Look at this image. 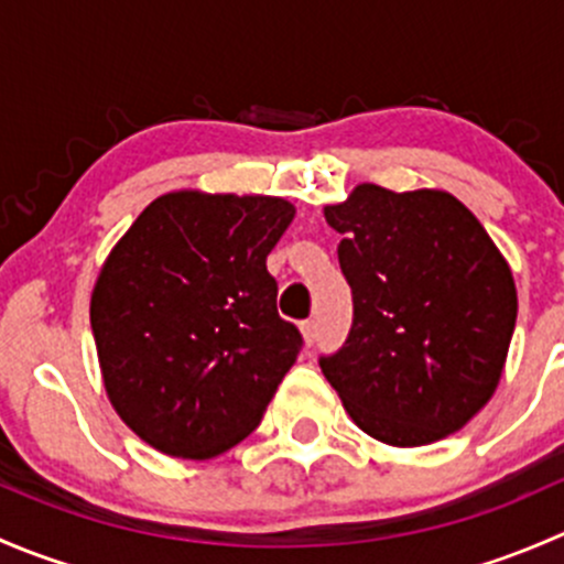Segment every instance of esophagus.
<instances>
[{"label":"esophagus","mask_w":564,"mask_h":564,"mask_svg":"<svg viewBox=\"0 0 564 564\" xmlns=\"http://www.w3.org/2000/svg\"><path fill=\"white\" fill-rule=\"evenodd\" d=\"M300 329H303V338H305V344H314L316 340V322L314 318H305L303 324H300Z\"/></svg>","instance_id":"34e87169"}]
</instances>
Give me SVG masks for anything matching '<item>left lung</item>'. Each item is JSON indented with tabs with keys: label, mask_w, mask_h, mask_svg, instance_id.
Wrapping results in <instances>:
<instances>
[{
	"label": "left lung",
	"mask_w": 564,
	"mask_h": 564,
	"mask_svg": "<svg viewBox=\"0 0 564 564\" xmlns=\"http://www.w3.org/2000/svg\"><path fill=\"white\" fill-rule=\"evenodd\" d=\"M324 218L344 237L355 318L318 366L349 417L392 447L464 429L497 390L513 338L519 297L505 256L445 191L368 182Z\"/></svg>",
	"instance_id": "obj_1"
}]
</instances>
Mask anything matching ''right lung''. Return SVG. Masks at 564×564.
<instances>
[{
	"instance_id": "obj_1",
	"label": "right lung",
	"mask_w": 564,
	"mask_h": 564,
	"mask_svg": "<svg viewBox=\"0 0 564 564\" xmlns=\"http://www.w3.org/2000/svg\"><path fill=\"white\" fill-rule=\"evenodd\" d=\"M292 218L286 198L176 191L108 253L89 305L100 371L155 451L215 458L261 423L303 349L267 272Z\"/></svg>"
}]
</instances>
